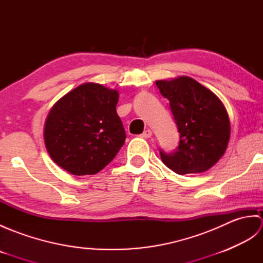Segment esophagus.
I'll return each mask as SVG.
<instances>
[{"mask_svg":"<svg viewBox=\"0 0 263 263\" xmlns=\"http://www.w3.org/2000/svg\"><path fill=\"white\" fill-rule=\"evenodd\" d=\"M152 136H153V131H152V130H149V128H148V130L144 131V132L142 133V135H141V137H142V138H146V139L150 138Z\"/></svg>","mask_w":263,"mask_h":263,"instance_id":"1","label":"esophagus"}]
</instances>
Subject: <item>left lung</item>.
I'll return each mask as SVG.
<instances>
[{
	"label": "left lung",
	"mask_w": 263,
	"mask_h": 263,
	"mask_svg": "<svg viewBox=\"0 0 263 263\" xmlns=\"http://www.w3.org/2000/svg\"><path fill=\"white\" fill-rule=\"evenodd\" d=\"M160 93L170 100L180 132L174 153L160 150L163 163L180 175L210 170L224 156L231 138L226 107L216 93L192 78L157 80Z\"/></svg>",
	"instance_id": "1"
}]
</instances>
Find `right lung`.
<instances>
[{
	"label": "right lung",
	"mask_w": 263,
	"mask_h": 263,
	"mask_svg": "<svg viewBox=\"0 0 263 263\" xmlns=\"http://www.w3.org/2000/svg\"><path fill=\"white\" fill-rule=\"evenodd\" d=\"M119 91L82 83L61 97L44 125L49 157L72 175H93L114 159L125 141L116 113Z\"/></svg>",
	"instance_id": "right-lung-1"
}]
</instances>
